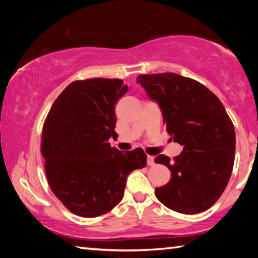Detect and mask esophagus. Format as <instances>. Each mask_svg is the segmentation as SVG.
Segmentation results:
<instances>
[{"label": "esophagus", "instance_id": "esophagus-1", "mask_svg": "<svg viewBox=\"0 0 258 258\" xmlns=\"http://www.w3.org/2000/svg\"><path fill=\"white\" fill-rule=\"evenodd\" d=\"M147 163L149 166L155 165V157L154 156H148L147 157Z\"/></svg>", "mask_w": 258, "mask_h": 258}]
</instances>
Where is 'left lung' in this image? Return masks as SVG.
Segmentation results:
<instances>
[{
    "instance_id": "obj_1",
    "label": "left lung",
    "mask_w": 258,
    "mask_h": 258,
    "mask_svg": "<svg viewBox=\"0 0 258 258\" xmlns=\"http://www.w3.org/2000/svg\"><path fill=\"white\" fill-rule=\"evenodd\" d=\"M137 82L159 106L171 139L183 146L173 160L156 157L172 174L156 187L157 199L177 213L207 211L225 190L234 163L235 132L224 106L202 83L178 74L140 75Z\"/></svg>"
}]
</instances>
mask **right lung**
I'll use <instances>...</instances> for the list:
<instances>
[{"instance_id": "right-lung-1", "label": "right lung", "mask_w": 258, "mask_h": 258, "mask_svg": "<svg viewBox=\"0 0 258 258\" xmlns=\"http://www.w3.org/2000/svg\"><path fill=\"white\" fill-rule=\"evenodd\" d=\"M127 91L123 80L91 78L69 84L43 126L42 156L51 190L72 213L97 217L118 205L130 173L147 165L141 148L119 151L115 104Z\"/></svg>"}]
</instances>
